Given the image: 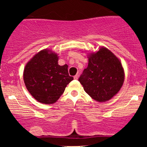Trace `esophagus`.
<instances>
[{
	"instance_id": "esophagus-1",
	"label": "esophagus",
	"mask_w": 147,
	"mask_h": 147,
	"mask_svg": "<svg viewBox=\"0 0 147 147\" xmlns=\"http://www.w3.org/2000/svg\"><path fill=\"white\" fill-rule=\"evenodd\" d=\"M78 77H79L78 75H76L75 76H74V79H78Z\"/></svg>"
}]
</instances>
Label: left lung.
<instances>
[{
    "instance_id": "8db88e82",
    "label": "left lung",
    "mask_w": 147,
    "mask_h": 147,
    "mask_svg": "<svg viewBox=\"0 0 147 147\" xmlns=\"http://www.w3.org/2000/svg\"><path fill=\"white\" fill-rule=\"evenodd\" d=\"M86 93L99 102L109 100L119 92L124 81L120 61L113 52L102 47L90 54L88 65L79 78Z\"/></svg>"
}]
</instances>
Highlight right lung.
Listing matches in <instances>:
<instances>
[{
  "label": "right lung",
  "mask_w": 147,
  "mask_h": 147,
  "mask_svg": "<svg viewBox=\"0 0 147 147\" xmlns=\"http://www.w3.org/2000/svg\"><path fill=\"white\" fill-rule=\"evenodd\" d=\"M58 56L47 49L41 50L28 62L23 80L32 97L42 104L56 102L73 77L69 75L68 65H59Z\"/></svg>",
  "instance_id": "1"
}]
</instances>
